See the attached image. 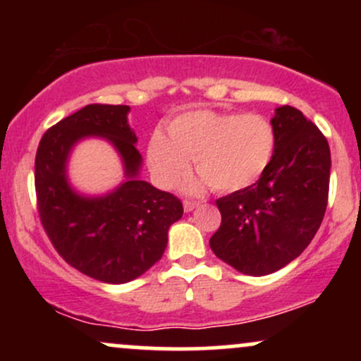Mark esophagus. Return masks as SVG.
Listing matches in <instances>:
<instances>
[{
    "instance_id": "1",
    "label": "esophagus",
    "mask_w": 361,
    "mask_h": 361,
    "mask_svg": "<svg viewBox=\"0 0 361 361\" xmlns=\"http://www.w3.org/2000/svg\"><path fill=\"white\" fill-rule=\"evenodd\" d=\"M200 205V202H197V200H185L183 202V209H185V212H192V210H195L197 209V207Z\"/></svg>"
}]
</instances>
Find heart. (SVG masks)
Here are the masks:
<instances>
[{"mask_svg":"<svg viewBox=\"0 0 361 361\" xmlns=\"http://www.w3.org/2000/svg\"><path fill=\"white\" fill-rule=\"evenodd\" d=\"M275 147V127L264 115L200 109L173 118L168 137L156 130L147 144V161L164 188L183 180L193 159L215 192L233 193L264 175Z\"/></svg>","mask_w":361,"mask_h":361,"instance_id":"heart-1","label":"heart"}]
</instances>
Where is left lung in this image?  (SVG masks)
Masks as SVG:
<instances>
[{"label": "left lung", "instance_id": "obj_1", "mask_svg": "<svg viewBox=\"0 0 361 361\" xmlns=\"http://www.w3.org/2000/svg\"><path fill=\"white\" fill-rule=\"evenodd\" d=\"M271 123L276 147L264 175L215 202L222 222L210 247L244 275H268L295 259L316 235L329 197L324 134L290 105L279 106Z\"/></svg>", "mask_w": 361, "mask_h": 361}]
</instances>
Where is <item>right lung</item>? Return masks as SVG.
Masks as SVG:
<instances>
[{
	"mask_svg": "<svg viewBox=\"0 0 361 361\" xmlns=\"http://www.w3.org/2000/svg\"><path fill=\"white\" fill-rule=\"evenodd\" d=\"M128 110L82 106L47 128L35 156L37 210L45 234L66 263L105 283H127L146 273L166 250L169 226L183 215L180 198L135 178L140 154ZM86 135L111 140L126 164L129 180L106 197H80L65 180L68 151Z\"/></svg>",
	"mask_w": 361,
	"mask_h": 361,
	"instance_id": "right-lung-1",
	"label": "right lung"
}]
</instances>
